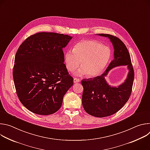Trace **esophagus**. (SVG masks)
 <instances>
[{
	"mask_svg": "<svg viewBox=\"0 0 150 150\" xmlns=\"http://www.w3.org/2000/svg\"><path fill=\"white\" fill-rule=\"evenodd\" d=\"M79 81H80L79 79L76 78H74V83H77V82H79Z\"/></svg>",
	"mask_w": 150,
	"mask_h": 150,
	"instance_id": "obj_1",
	"label": "esophagus"
}]
</instances>
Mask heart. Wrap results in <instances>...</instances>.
Returning <instances> with one entry per match:
<instances>
[{
    "label": "heart",
    "instance_id": "heart-1",
    "mask_svg": "<svg viewBox=\"0 0 150 150\" xmlns=\"http://www.w3.org/2000/svg\"><path fill=\"white\" fill-rule=\"evenodd\" d=\"M111 56L110 49L95 40H83L75 45L73 50H68L65 55L67 69L73 72L80 64L77 75L87 74L88 77L100 75L108 65Z\"/></svg>",
    "mask_w": 150,
    "mask_h": 150
}]
</instances>
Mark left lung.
<instances>
[{"label":"left lung","mask_w":150,"mask_h":150,"mask_svg":"<svg viewBox=\"0 0 150 150\" xmlns=\"http://www.w3.org/2000/svg\"><path fill=\"white\" fill-rule=\"evenodd\" d=\"M98 35L108 37L110 39L115 49L114 59L100 76L82 80L81 84L83 88L82 103L88 114L97 117H104L117 112L129 100L132 90L134 71L129 53L123 42L111 34ZM120 65H128L130 71L128 78L119 87H111L106 83L104 78L111 69Z\"/></svg>","instance_id":"8db88e82"}]
</instances>
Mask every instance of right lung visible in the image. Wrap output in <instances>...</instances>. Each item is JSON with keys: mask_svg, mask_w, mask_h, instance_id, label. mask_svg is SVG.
<instances>
[{"mask_svg": "<svg viewBox=\"0 0 150 150\" xmlns=\"http://www.w3.org/2000/svg\"><path fill=\"white\" fill-rule=\"evenodd\" d=\"M72 37L56 33L31 35L19 47L13 78L17 96L34 113L49 115L61 108L74 78L66 68L63 48Z\"/></svg>", "mask_w": 150, "mask_h": 150, "instance_id": "add662e5", "label": "right lung"}]
</instances>
